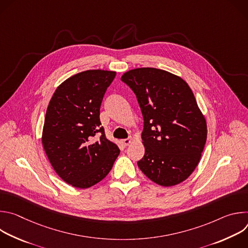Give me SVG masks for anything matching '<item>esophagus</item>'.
Segmentation results:
<instances>
[{
    "label": "esophagus",
    "instance_id": "34e87169",
    "mask_svg": "<svg viewBox=\"0 0 248 248\" xmlns=\"http://www.w3.org/2000/svg\"><path fill=\"white\" fill-rule=\"evenodd\" d=\"M132 141V139L131 138H126V139H123V140H121V142L124 145V146H126V145H128L130 142Z\"/></svg>",
    "mask_w": 248,
    "mask_h": 248
}]
</instances>
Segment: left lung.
Listing matches in <instances>:
<instances>
[{"label": "left lung", "instance_id": "8db88e82", "mask_svg": "<svg viewBox=\"0 0 248 248\" xmlns=\"http://www.w3.org/2000/svg\"><path fill=\"white\" fill-rule=\"evenodd\" d=\"M122 81L136 95L144 125L143 158L137 162L148 179L162 186L186 181L198 165L207 124L188 84L166 70H128Z\"/></svg>", "mask_w": 248, "mask_h": 248}]
</instances>
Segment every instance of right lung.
<instances>
[{
	"mask_svg": "<svg viewBox=\"0 0 248 248\" xmlns=\"http://www.w3.org/2000/svg\"><path fill=\"white\" fill-rule=\"evenodd\" d=\"M115 77L110 70H85L64 80L50 100L43 147L60 178L75 187L101 182L121 152L100 122L101 103Z\"/></svg>",
	"mask_w": 248,
	"mask_h": 248,
	"instance_id": "obj_1",
	"label": "right lung"
}]
</instances>
